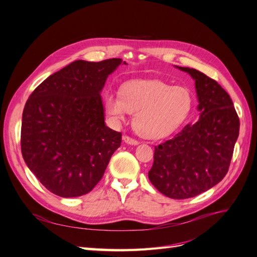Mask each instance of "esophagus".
Listing matches in <instances>:
<instances>
[{
  "instance_id": "34e87169",
  "label": "esophagus",
  "mask_w": 257,
  "mask_h": 257,
  "mask_svg": "<svg viewBox=\"0 0 257 257\" xmlns=\"http://www.w3.org/2000/svg\"><path fill=\"white\" fill-rule=\"evenodd\" d=\"M123 142H124V143H126V144H128V145H133V146L138 145V142L136 141V139H134V138H131L130 136H126V135H124V136H123Z\"/></svg>"
}]
</instances>
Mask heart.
Returning a JSON list of instances; mask_svg holds the SVG:
<instances>
[{"label": "heart", "instance_id": "heart-1", "mask_svg": "<svg viewBox=\"0 0 257 257\" xmlns=\"http://www.w3.org/2000/svg\"><path fill=\"white\" fill-rule=\"evenodd\" d=\"M192 104L189 89L159 79L131 80L122 85L121 95L108 93L105 96L106 112L115 123L135 112V130L150 139L173 133L189 115Z\"/></svg>", "mask_w": 257, "mask_h": 257}]
</instances>
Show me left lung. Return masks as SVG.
Listing matches in <instances>:
<instances>
[{
	"label": "left lung",
	"mask_w": 257,
	"mask_h": 257,
	"mask_svg": "<svg viewBox=\"0 0 257 257\" xmlns=\"http://www.w3.org/2000/svg\"><path fill=\"white\" fill-rule=\"evenodd\" d=\"M177 67L195 80L200 115L196 123L155 147L148 176L165 196L185 199L211 189L227 174L240 122L219 83L197 69Z\"/></svg>",
	"instance_id": "1"
}]
</instances>
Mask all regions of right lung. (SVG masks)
<instances>
[{"label":"right lung","instance_id":"add662e5","mask_svg":"<svg viewBox=\"0 0 257 257\" xmlns=\"http://www.w3.org/2000/svg\"><path fill=\"white\" fill-rule=\"evenodd\" d=\"M121 59L77 60L33 91L22 113L23 160L61 197L88 194L102 179L122 134L105 124L100 97Z\"/></svg>","mask_w":257,"mask_h":257}]
</instances>
